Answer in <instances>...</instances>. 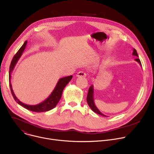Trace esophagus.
<instances>
[{
  "label": "esophagus",
  "instance_id": "1",
  "mask_svg": "<svg viewBox=\"0 0 154 154\" xmlns=\"http://www.w3.org/2000/svg\"><path fill=\"white\" fill-rule=\"evenodd\" d=\"M77 77H86V73L85 72H84V71H80V72H79L77 74Z\"/></svg>",
  "mask_w": 154,
  "mask_h": 154
}]
</instances>
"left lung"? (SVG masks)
<instances>
[{
    "label": "left lung",
    "mask_w": 154,
    "mask_h": 154,
    "mask_svg": "<svg viewBox=\"0 0 154 154\" xmlns=\"http://www.w3.org/2000/svg\"><path fill=\"white\" fill-rule=\"evenodd\" d=\"M132 55L133 56H136L137 57L138 56V54L137 53V51L135 49H133V53H132ZM136 61H137V63H139V64L140 66L141 65V63L140 61V59L137 58L135 59ZM94 86L93 85H91L89 87L88 89V94H87V103L88 105V106H90V108L91 109V110L93 111L94 112H96V113L100 115L101 116H106V115H103L102 112H100V111L97 108V107L95 106V103H94Z\"/></svg>",
    "instance_id": "8db88e82"
}]
</instances>
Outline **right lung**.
Wrapping results in <instances>:
<instances>
[{
  "instance_id": "add662e5",
  "label": "right lung",
  "mask_w": 154,
  "mask_h": 154,
  "mask_svg": "<svg viewBox=\"0 0 154 154\" xmlns=\"http://www.w3.org/2000/svg\"><path fill=\"white\" fill-rule=\"evenodd\" d=\"M26 43H27V41H26V42L24 43V44L22 45V46L20 48L19 50L17 51V53H16V54L14 56V57L12 60L11 64H10V68H9V85L10 87V90H11L12 96L14 100L16 101L17 103H18L20 105L22 106L25 108L32 111H35V112L48 111L53 109L57 105L61 97H62V94H63L64 88L71 80V79H72V75H70V76H67V77L60 79L57 82V83L54 90L53 91L52 93H51V94L45 101L42 102V103H40L36 105H28L22 103V102L20 101L15 96L12 89L11 80H10V79H11V74L12 72V71L16 64L17 63L18 60H19L20 57L22 56L23 51L25 49Z\"/></svg>"
}]
</instances>
